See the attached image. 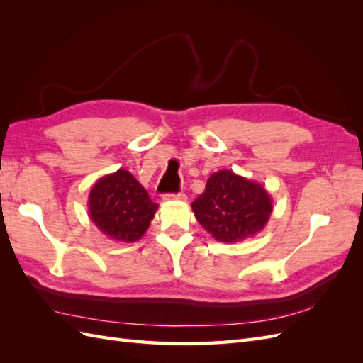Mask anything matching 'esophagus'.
Instances as JSON below:
<instances>
[{
  "label": "esophagus",
  "instance_id": "34e87169",
  "mask_svg": "<svg viewBox=\"0 0 363 363\" xmlns=\"http://www.w3.org/2000/svg\"><path fill=\"white\" fill-rule=\"evenodd\" d=\"M163 200L164 201H186V195L183 192H179V194H164L163 195Z\"/></svg>",
  "mask_w": 363,
  "mask_h": 363
}]
</instances>
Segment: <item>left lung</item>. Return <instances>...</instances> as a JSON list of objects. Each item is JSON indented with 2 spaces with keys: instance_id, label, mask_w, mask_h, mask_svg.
<instances>
[{
  "instance_id": "1",
  "label": "left lung",
  "mask_w": 363,
  "mask_h": 363,
  "mask_svg": "<svg viewBox=\"0 0 363 363\" xmlns=\"http://www.w3.org/2000/svg\"><path fill=\"white\" fill-rule=\"evenodd\" d=\"M191 207L207 233L233 244L262 232L272 213V200L260 183L221 169L208 177Z\"/></svg>"
}]
</instances>
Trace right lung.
Returning <instances> with one entry per match:
<instances>
[{
	"mask_svg": "<svg viewBox=\"0 0 363 363\" xmlns=\"http://www.w3.org/2000/svg\"><path fill=\"white\" fill-rule=\"evenodd\" d=\"M87 207L92 223L103 235L130 244L145 235L159 206L133 175L118 169L92 186Z\"/></svg>",
	"mask_w": 363,
	"mask_h": 363,
	"instance_id": "right-lung-1",
	"label": "right lung"
}]
</instances>
